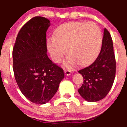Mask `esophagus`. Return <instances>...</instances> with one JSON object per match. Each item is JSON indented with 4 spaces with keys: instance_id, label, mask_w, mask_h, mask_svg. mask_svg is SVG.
Instances as JSON below:
<instances>
[{
    "instance_id": "34e87169",
    "label": "esophagus",
    "mask_w": 127,
    "mask_h": 127,
    "mask_svg": "<svg viewBox=\"0 0 127 127\" xmlns=\"http://www.w3.org/2000/svg\"><path fill=\"white\" fill-rule=\"evenodd\" d=\"M64 72L66 75H69L71 74V71L69 69H64Z\"/></svg>"
}]
</instances>
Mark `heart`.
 I'll return each mask as SVG.
<instances>
[{"label":"heart","mask_w":127,"mask_h":127,"mask_svg":"<svg viewBox=\"0 0 127 127\" xmlns=\"http://www.w3.org/2000/svg\"><path fill=\"white\" fill-rule=\"evenodd\" d=\"M53 38L47 40L46 46L52 60L61 62L68 55L65 64L71 66L78 63L81 66L92 64L100 52L103 34L93 23L69 22L59 25L53 31Z\"/></svg>","instance_id":"1"}]
</instances>
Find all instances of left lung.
<instances>
[{
    "label": "left lung",
    "instance_id": "left-lung-1",
    "mask_svg": "<svg viewBox=\"0 0 127 127\" xmlns=\"http://www.w3.org/2000/svg\"><path fill=\"white\" fill-rule=\"evenodd\" d=\"M116 69L112 40L109 32L105 28L99 55L92 64L79 71L84 78V83L78 90L79 94L90 102L103 99L113 85Z\"/></svg>",
    "mask_w": 127,
    "mask_h": 127
}]
</instances>
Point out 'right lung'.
<instances>
[{"mask_svg": "<svg viewBox=\"0 0 127 127\" xmlns=\"http://www.w3.org/2000/svg\"><path fill=\"white\" fill-rule=\"evenodd\" d=\"M50 26L46 18H31L21 28L13 48L16 83L27 99L39 104L53 98L64 77L63 69L47 55L46 32Z\"/></svg>", "mask_w": 127, "mask_h": 127, "instance_id": "right-lung-1", "label": "right lung"}]
</instances>
